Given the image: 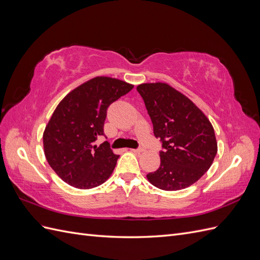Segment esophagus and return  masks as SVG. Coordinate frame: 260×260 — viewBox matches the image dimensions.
Wrapping results in <instances>:
<instances>
[{"label": "esophagus", "instance_id": "34e87169", "mask_svg": "<svg viewBox=\"0 0 260 260\" xmlns=\"http://www.w3.org/2000/svg\"><path fill=\"white\" fill-rule=\"evenodd\" d=\"M130 151H131V152H133V153H136V154H137V153H141V152H142V151H143V149H142V148H131V149H130Z\"/></svg>", "mask_w": 260, "mask_h": 260}]
</instances>
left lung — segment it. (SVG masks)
Wrapping results in <instances>:
<instances>
[{
	"mask_svg": "<svg viewBox=\"0 0 260 260\" xmlns=\"http://www.w3.org/2000/svg\"><path fill=\"white\" fill-rule=\"evenodd\" d=\"M160 139V166L147 180L165 191L195 183L210 168L217 154L215 131L207 117L182 93L167 83L137 86Z\"/></svg>",
	"mask_w": 260,
	"mask_h": 260,
	"instance_id": "8db88e82",
	"label": "left lung"
}]
</instances>
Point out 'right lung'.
<instances>
[{
	"label": "right lung",
	"instance_id": "add662e5",
	"mask_svg": "<svg viewBox=\"0 0 260 260\" xmlns=\"http://www.w3.org/2000/svg\"><path fill=\"white\" fill-rule=\"evenodd\" d=\"M133 85L109 77H95L60 101L43 133L44 154L52 169L69 185L92 188L111 177L119 156L104 135L107 108Z\"/></svg>",
	"mask_w": 260,
	"mask_h": 260
}]
</instances>
